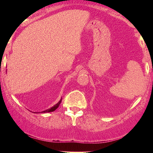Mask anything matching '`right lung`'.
<instances>
[{"label": "right lung", "instance_id": "1", "mask_svg": "<svg viewBox=\"0 0 153 153\" xmlns=\"http://www.w3.org/2000/svg\"><path fill=\"white\" fill-rule=\"evenodd\" d=\"M61 101H62V99H60V101H59V102L57 103V104H55L54 106H52V108H49V109H47V110H45V111H42V113H47V112H52V111H55L56 109H57V108H58V106H59V104H60Z\"/></svg>", "mask_w": 153, "mask_h": 153}]
</instances>
